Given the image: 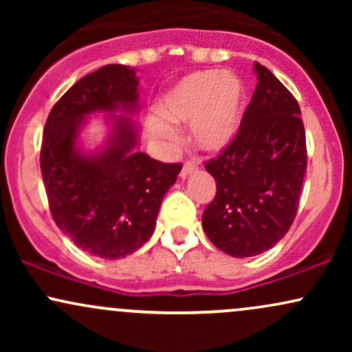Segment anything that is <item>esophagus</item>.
<instances>
[{"label":"esophagus","mask_w":352,"mask_h":352,"mask_svg":"<svg viewBox=\"0 0 352 352\" xmlns=\"http://www.w3.org/2000/svg\"><path fill=\"white\" fill-rule=\"evenodd\" d=\"M197 167H199V165H197L195 162H185L184 167H182V172H180L182 179H185V177H188L190 173L195 172Z\"/></svg>","instance_id":"34e87169"}]
</instances>
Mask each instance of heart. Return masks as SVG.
<instances>
[{"label": "heart", "mask_w": 352, "mask_h": 352, "mask_svg": "<svg viewBox=\"0 0 352 352\" xmlns=\"http://www.w3.org/2000/svg\"><path fill=\"white\" fill-rule=\"evenodd\" d=\"M245 109V87L228 71H197L185 76L160 99L157 112L145 120L148 135L165 151L179 145L173 124H192V140L201 151L220 152L240 129Z\"/></svg>", "instance_id": "1"}]
</instances>
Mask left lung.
<instances>
[{
  "mask_svg": "<svg viewBox=\"0 0 352 352\" xmlns=\"http://www.w3.org/2000/svg\"><path fill=\"white\" fill-rule=\"evenodd\" d=\"M258 84L235 139L205 164L217 195L201 225L218 250L260 254L292 227L306 172V135L298 100L260 63Z\"/></svg>",
  "mask_w": 352,
  "mask_h": 352,
  "instance_id": "8db88e82",
  "label": "left lung"
}]
</instances>
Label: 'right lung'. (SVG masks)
I'll use <instances>...</instances> for the list:
<instances>
[{"mask_svg":"<svg viewBox=\"0 0 352 352\" xmlns=\"http://www.w3.org/2000/svg\"><path fill=\"white\" fill-rule=\"evenodd\" d=\"M135 71L107 64L84 76L60 98L44 125L39 162L51 215L60 232L89 254L117 260L139 250L155 230L167 190L180 164H164L137 152L139 131ZM113 116L107 145L86 154L77 139L85 117Z\"/></svg>","mask_w":352,"mask_h":352,"instance_id":"obj_1","label":"right lung"}]
</instances>
